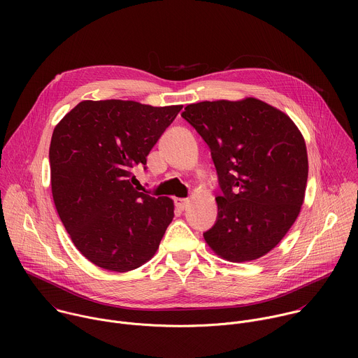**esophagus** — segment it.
Wrapping results in <instances>:
<instances>
[{
  "label": "esophagus",
  "mask_w": 358,
  "mask_h": 358,
  "mask_svg": "<svg viewBox=\"0 0 358 358\" xmlns=\"http://www.w3.org/2000/svg\"><path fill=\"white\" fill-rule=\"evenodd\" d=\"M174 203L178 210H184L188 206V199L187 198H176Z\"/></svg>",
  "instance_id": "34e87169"
}]
</instances>
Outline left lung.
Instances as JSON below:
<instances>
[{
  "label": "left lung",
  "instance_id": "obj_1",
  "mask_svg": "<svg viewBox=\"0 0 358 358\" xmlns=\"http://www.w3.org/2000/svg\"><path fill=\"white\" fill-rule=\"evenodd\" d=\"M181 116L208 144L221 188L217 221L203 238L231 262L264 257L290 229L304 199L309 163L301 133L255 97L199 101Z\"/></svg>",
  "mask_w": 358,
  "mask_h": 358
}]
</instances>
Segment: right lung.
<instances>
[{
  "instance_id": "1",
  "label": "right lung",
  "mask_w": 358,
  "mask_h": 358,
  "mask_svg": "<svg viewBox=\"0 0 358 358\" xmlns=\"http://www.w3.org/2000/svg\"><path fill=\"white\" fill-rule=\"evenodd\" d=\"M182 106L133 100H83L55 127L50 185L72 242L99 268L129 272L159 249L173 221L167 196L138 192L134 171Z\"/></svg>"
}]
</instances>
